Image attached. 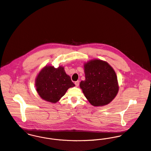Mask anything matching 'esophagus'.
Listing matches in <instances>:
<instances>
[{
    "instance_id": "1",
    "label": "esophagus",
    "mask_w": 151,
    "mask_h": 151,
    "mask_svg": "<svg viewBox=\"0 0 151 151\" xmlns=\"http://www.w3.org/2000/svg\"><path fill=\"white\" fill-rule=\"evenodd\" d=\"M75 85H76V87H78V86H79V81H78L75 82Z\"/></svg>"
}]
</instances>
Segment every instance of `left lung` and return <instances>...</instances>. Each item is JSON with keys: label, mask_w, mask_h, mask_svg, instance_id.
I'll list each match as a JSON object with an SVG mask.
<instances>
[{"label": "left lung", "mask_w": 151, "mask_h": 151, "mask_svg": "<svg viewBox=\"0 0 151 151\" xmlns=\"http://www.w3.org/2000/svg\"><path fill=\"white\" fill-rule=\"evenodd\" d=\"M85 80L80 87L88 102L94 106L106 105L119 91L115 71L107 62L94 59L84 64Z\"/></svg>", "instance_id": "obj_1"}]
</instances>
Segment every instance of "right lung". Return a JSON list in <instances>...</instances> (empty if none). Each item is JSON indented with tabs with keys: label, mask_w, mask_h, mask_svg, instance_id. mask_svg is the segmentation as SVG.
<instances>
[{
	"label": "right lung",
	"mask_w": 151,
	"mask_h": 151,
	"mask_svg": "<svg viewBox=\"0 0 151 151\" xmlns=\"http://www.w3.org/2000/svg\"><path fill=\"white\" fill-rule=\"evenodd\" d=\"M36 90L44 100L56 103L66 93L68 89L75 86L64 67L57 68L46 65L37 74L35 79Z\"/></svg>",
	"instance_id": "right-lung-1"
}]
</instances>
